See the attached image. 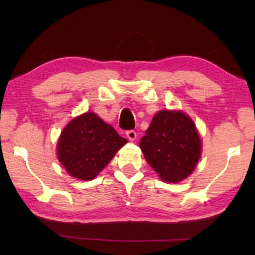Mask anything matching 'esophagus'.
<instances>
[{
  "mask_svg": "<svg viewBox=\"0 0 255 255\" xmlns=\"http://www.w3.org/2000/svg\"><path fill=\"white\" fill-rule=\"evenodd\" d=\"M126 135H127V137H128V139L129 140H135L136 139V131L135 130H127L126 131Z\"/></svg>",
  "mask_w": 255,
  "mask_h": 255,
  "instance_id": "obj_1",
  "label": "esophagus"
}]
</instances>
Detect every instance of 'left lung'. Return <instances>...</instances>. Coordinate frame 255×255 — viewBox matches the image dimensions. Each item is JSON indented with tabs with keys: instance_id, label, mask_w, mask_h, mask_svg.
<instances>
[{
	"instance_id": "1",
	"label": "left lung",
	"mask_w": 255,
	"mask_h": 255,
	"mask_svg": "<svg viewBox=\"0 0 255 255\" xmlns=\"http://www.w3.org/2000/svg\"><path fill=\"white\" fill-rule=\"evenodd\" d=\"M145 132L140 149L162 180L179 182L192 173L201 155V140L187 115L159 111Z\"/></svg>"
}]
</instances>
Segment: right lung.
Listing matches in <instances>:
<instances>
[{
  "mask_svg": "<svg viewBox=\"0 0 255 255\" xmlns=\"http://www.w3.org/2000/svg\"><path fill=\"white\" fill-rule=\"evenodd\" d=\"M127 143L114 127L93 112H86L67 125L59 137L57 155L70 175L90 181Z\"/></svg>",
  "mask_w": 255,
  "mask_h": 255,
  "instance_id": "add662e5",
  "label": "right lung"
}]
</instances>
